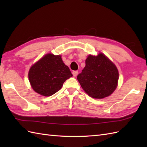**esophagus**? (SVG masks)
Returning <instances> with one entry per match:
<instances>
[{"label":"esophagus","mask_w":147,"mask_h":147,"mask_svg":"<svg viewBox=\"0 0 147 147\" xmlns=\"http://www.w3.org/2000/svg\"><path fill=\"white\" fill-rule=\"evenodd\" d=\"M78 71H74L73 72V75L74 77H76L78 75Z\"/></svg>","instance_id":"1"}]
</instances>
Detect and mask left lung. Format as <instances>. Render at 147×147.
<instances>
[{
	"label": "left lung",
	"instance_id": "left-lung-1",
	"mask_svg": "<svg viewBox=\"0 0 147 147\" xmlns=\"http://www.w3.org/2000/svg\"><path fill=\"white\" fill-rule=\"evenodd\" d=\"M85 64L82 72L77 76L84 91L97 99L111 95L117 88L119 80L115 65L102 53L96 56L89 55Z\"/></svg>",
	"mask_w": 147,
	"mask_h": 147
}]
</instances>
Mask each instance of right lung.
<instances>
[{
  "label": "right lung",
  "mask_w": 147,
  "mask_h": 147,
  "mask_svg": "<svg viewBox=\"0 0 147 147\" xmlns=\"http://www.w3.org/2000/svg\"><path fill=\"white\" fill-rule=\"evenodd\" d=\"M73 76L60 55L47 54L30 67L29 81L33 90L45 96L54 95L65 81Z\"/></svg>",
  "instance_id": "1"
}]
</instances>
